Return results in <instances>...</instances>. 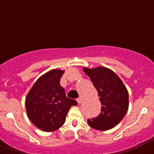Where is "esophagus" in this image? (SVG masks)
Returning <instances> with one entry per match:
<instances>
[{
  "label": "esophagus",
  "mask_w": 154,
  "mask_h": 154,
  "mask_svg": "<svg viewBox=\"0 0 154 154\" xmlns=\"http://www.w3.org/2000/svg\"><path fill=\"white\" fill-rule=\"evenodd\" d=\"M77 102L79 103V104H80V103L82 102V99H80V98H79V99H77Z\"/></svg>",
  "instance_id": "1"
}]
</instances>
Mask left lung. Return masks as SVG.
Wrapping results in <instances>:
<instances>
[{"instance_id":"obj_1","label":"left lung","mask_w":154,"mask_h":154,"mask_svg":"<svg viewBox=\"0 0 154 154\" xmlns=\"http://www.w3.org/2000/svg\"><path fill=\"white\" fill-rule=\"evenodd\" d=\"M83 69L97 90L101 104L100 114L88 119V125L99 131L111 129L122 121L128 111V90L118 75L108 68L99 66Z\"/></svg>"}]
</instances>
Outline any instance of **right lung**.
Returning a JSON list of instances; mask_svg holds the SVG:
<instances>
[{
	"instance_id": "obj_1",
	"label": "right lung",
	"mask_w": 154,
	"mask_h": 154,
	"mask_svg": "<svg viewBox=\"0 0 154 154\" xmlns=\"http://www.w3.org/2000/svg\"><path fill=\"white\" fill-rule=\"evenodd\" d=\"M64 71L52 69L42 75L27 94L25 101L27 116L35 126L46 132L56 131L64 125L71 106L78 104L66 96L60 79Z\"/></svg>"
}]
</instances>
